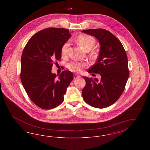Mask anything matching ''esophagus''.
<instances>
[{"mask_svg": "<svg viewBox=\"0 0 150 150\" xmlns=\"http://www.w3.org/2000/svg\"><path fill=\"white\" fill-rule=\"evenodd\" d=\"M79 78H80V76L79 75H77V74H75L74 75V79Z\"/></svg>", "mask_w": 150, "mask_h": 150, "instance_id": "34e87169", "label": "esophagus"}]
</instances>
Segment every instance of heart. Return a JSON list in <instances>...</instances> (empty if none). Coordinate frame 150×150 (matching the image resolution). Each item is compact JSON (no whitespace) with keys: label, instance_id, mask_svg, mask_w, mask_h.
<instances>
[{"label":"heart","instance_id":"1","mask_svg":"<svg viewBox=\"0 0 150 150\" xmlns=\"http://www.w3.org/2000/svg\"><path fill=\"white\" fill-rule=\"evenodd\" d=\"M77 42L79 45L84 50H90L95 44V39L91 36L83 34L79 36ZM69 47V43L66 42L62 45L61 48V54L63 56H67ZM84 64L78 61H72L67 65L68 69L74 72H80Z\"/></svg>","mask_w":150,"mask_h":150}]
</instances>
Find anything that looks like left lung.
I'll list each match as a JSON object with an SVG mask.
<instances>
[{
    "label": "left lung",
    "instance_id": "obj_1",
    "mask_svg": "<svg viewBox=\"0 0 150 150\" xmlns=\"http://www.w3.org/2000/svg\"><path fill=\"white\" fill-rule=\"evenodd\" d=\"M82 32L99 41L98 59L88 72L100 74L101 76L99 81L83 76L86 84L82 96L92 107L106 108L114 104L125 89L129 75L127 53L120 40L105 29H88Z\"/></svg>",
    "mask_w": 150,
    "mask_h": 150
}]
</instances>
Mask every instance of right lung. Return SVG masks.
<instances>
[{"label": "right lung", "instance_id": "right-lung-1", "mask_svg": "<svg viewBox=\"0 0 150 150\" xmlns=\"http://www.w3.org/2000/svg\"><path fill=\"white\" fill-rule=\"evenodd\" d=\"M71 36L67 29H44L33 36L23 49L22 84L30 100L41 108L50 110L60 105L74 79L70 71L62 72L58 78L51 72L53 64L61 59L62 45Z\"/></svg>", "mask_w": 150, "mask_h": 150}]
</instances>
